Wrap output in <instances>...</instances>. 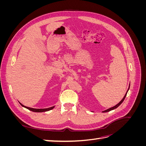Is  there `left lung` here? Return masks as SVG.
I'll return each mask as SVG.
<instances>
[{"instance_id": "8db88e82", "label": "left lung", "mask_w": 146, "mask_h": 146, "mask_svg": "<svg viewBox=\"0 0 146 146\" xmlns=\"http://www.w3.org/2000/svg\"><path fill=\"white\" fill-rule=\"evenodd\" d=\"M129 88H130V86H129ZM129 90H127V93L125 94V95L124 96V97H123V98L122 99V100L120 102H119V104H117L116 105H115V106H114L113 107H111V108H109V109H108V110H105V111H102L103 113H106V112H108V111H111V110H114V109H116V108H117L119 105H120L122 102H123V101L124 100V99H125V97H126V96H127V92H128V91H129Z\"/></svg>"}]
</instances>
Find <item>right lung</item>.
Listing matches in <instances>:
<instances>
[{"label": "right lung", "instance_id": "add662e5", "mask_svg": "<svg viewBox=\"0 0 146 146\" xmlns=\"http://www.w3.org/2000/svg\"><path fill=\"white\" fill-rule=\"evenodd\" d=\"M19 104L23 106V107H25V108H27L28 110H30V111H33V112H45V111H49V110H52L53 108H54V107H50V108H44V109H36V108H30V107H25V106H24V105H23V104H21L20 102H19Z\"/></svg>", "mask_w": 146, "mask_h": 146}]
</instances>
